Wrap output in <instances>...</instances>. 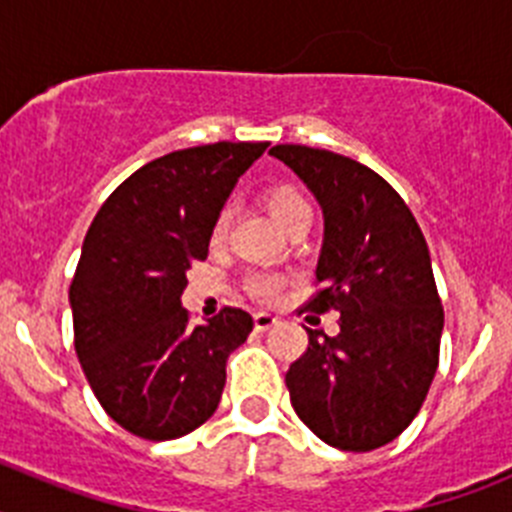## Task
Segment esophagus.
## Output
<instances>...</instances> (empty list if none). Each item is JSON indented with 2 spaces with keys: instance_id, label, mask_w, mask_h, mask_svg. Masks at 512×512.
Returning <instances> with one entry per match:
<instances>
[{
  "instance_id": "34e87169",
  "label": "esophagus",
  "mask_w": 512,
  "mask_h": 512,
  "mask_svg": "<svg viewBox=\"0 0 512 512\" xmlns=\"http://www.w3.org/2000/svg\"><path fill=\"white\" fill-rule=\"evenodd\" d=\"M277 323H279V318L277 315H271V312H256V315H253V328L259 330V333L274 328Z\"/></svg>"
}]
</instances>
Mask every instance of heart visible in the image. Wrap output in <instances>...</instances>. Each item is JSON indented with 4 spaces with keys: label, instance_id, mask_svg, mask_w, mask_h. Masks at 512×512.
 <instances>
[{
    "label": "heart",
    "instance_id": "b5f03b06",
    "mask_svg": "<svg viewBox=\"0 0 512 512\" xmlns=\"http://www.w3.org/2000/svg\"><path fill=\"white\" fill-rule=\"evenodd\" d=\"M264 205L271 212V217L282 225L284 230L295 228V225L312 220V207L305 194L295 184H271L264 192ZM230 228V207H223L217 212L215 223H212V241H223ZM246 289L259 300H274L282 292V277L277 274H251L246 279Z\"/></svg>",
    "mask_w": 512,
    "mask_h": 512
}]
</instances>
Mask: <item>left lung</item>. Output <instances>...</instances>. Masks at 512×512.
I'll list each match as a JSON object with an SVG mask.
<instances>
[{
	"mask_svg": "<svg viewBox=\"0 0 512 512\" xmlns=\"http://www.w3.org/2000/svg\"><path fill=\"white\" fill-rule=\"evenodd\" d=\"M318 197L325 241L310 312H341L338 336L307 330L284 377L292 408L320 441L372 451L400 436L438 369L443 305L423 230L400 194L354 158L274 146ZM302 312V310H300Z\"/></svg>",
	"mask_w": 512,
	"mask_h": 512,
	"instance_id": "left-lung-1",
	"label": "left lung"
}]
</instances>
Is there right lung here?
<instances>
[{
	"instance_id": "right-lung-1",
	"label": "right lung",
	"mask_w": 512,
	"mask_h": 512,
	"mask_svg": "<svg viewBox=\"0 0 512 512\" xmlns=\"http://www.w3.org/2000/svg\"><path fill=\"white\" fill-rule=\"evenodd\" d=\"M269 143H210L140 166L104 200L71 279L74 348L117 425L171 441L217 410L225 361L253 330L241 307L189 325L187 269L207 259L212 223Z\"/></svg>"
}]
</instances>
